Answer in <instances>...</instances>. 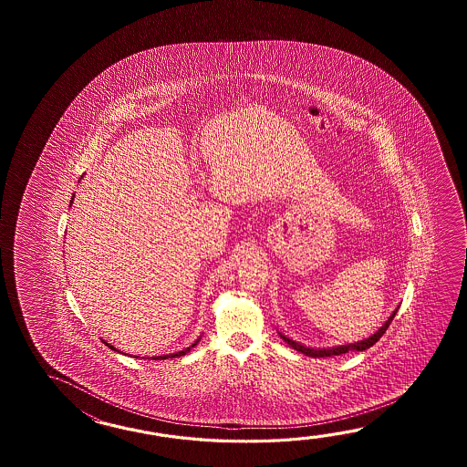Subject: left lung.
Instances as JSON below:
<instances>
[{
    "mask_svg": "<svg viewBox=\"0 0 467 467\" xmlns=\"http://www.w3.org/2000/svg\"><path fill=\"white\" fill-rule=\"evenodd\" d=\"M396 312L397 308L392 312V316L386 320V324H384L382 327L379 328L378 332H376L374 336L364 338V340H358V342H354V344H348V346H337V348H306V346H302V344H298L296 340L285 337V336H282V334H280V337L284 338L290 348H296L297 352L306 354L308 358H332V356L346 354L348 350H368V348H372V346L378 342L379 338L382 337V336L386 334V330H388L389 326H390L392 318L396 317Z\"/></svg>",
    "mask_w": 467,
    "mask_h": 467,
    "instance_id": "left-lung-1",
    "label": "left lung"
}]
</instances>
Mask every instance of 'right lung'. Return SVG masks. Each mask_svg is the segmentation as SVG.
Wrapping results in <instances>:
<instances>
[{"label": "right lung", "mask_w": 467, "mask_h": 467, "mask_svg": "<svg viewBox=\"0 0 467 467\" xmlns=\"http://www.w3.org/2000/svg\"><path fill=\"white\" fill-rule=\"evenodd\" d=\"M73 197H75V193H73ZM71 203H73V199L70 200V205ZM199 340L200 338H197V340H195V342H193V344H192L190 348H183V350H180V352H175V354H169V356H157V358H153V360H165V358H180V356H185V354L189 352L190 348H195V346L199 344ZM103 342H105V340H103ZM105 344H107V346H109V348H111V350H117V348H113V346H109V342H105Z\"/></svg>", "instance_id": "1"}]
</instances>
